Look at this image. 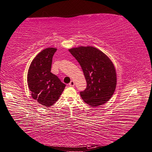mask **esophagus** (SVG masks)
I'll return each mask as SVG.
<instances>
[{"label": "esophagus", "instance_id": "esophagus-1", "mask_svg": "<svg viewBox=\"0 0 152 152\" xmlns=\"http://www.w3.org/2000/svg\"><path fill=\"white\" fill-rule=\"evenodd\" d=\"M68 85H69V86H71V87H73V86H74V85H75V84H74V82L72 80Z\"/></svg>", "mask_w": 152, "mask_h": 152}]
</instances>
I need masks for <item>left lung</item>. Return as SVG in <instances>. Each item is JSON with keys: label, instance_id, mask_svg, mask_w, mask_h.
I'll use <instances>...</instances> for the list:
<instances>
[{"label": "left lung", "instance_id": "obj_1", "mask_svg": "<svg viewBox=\"0 0 152 152\" xmlns=\"http://www.w3.org/2000/svg\"><path fill=\"white\" fill-rule=\"evenodd\" d=\"M68 50L79 62L87 82L86 90L80 91L84 102L91 107L107 102L117 85V74L112 61L94 47L82 46Z\"/></svg>", "mask_w": 152, "mask_h": 152}]
</instances>
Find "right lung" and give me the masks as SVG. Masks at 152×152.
<instances>
[{"instance_id": "right-lung-1", "label": "right lung", "mask_w": 152, "mask_h": 152, "mask_svg": "<svg viewBox=\"0 0 152 152\" xmlns=\"http://www.w3.org/2000/svg\"><path fill=\"white\" fill-rule=\"evenodd\" d=\"M56 51V48L49 47L39 53L32 61L27 77L31 97L45 107H50L57 102L66 86L50 72L53 56Z\"/></svg>"}]
</instances>
